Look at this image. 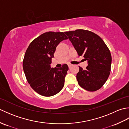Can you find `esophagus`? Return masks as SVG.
Here are the masks:
<instances>
[{
	"mask_svg": "<svg viewBox=\"0 0 129 129\" xmlns=\"http://www.w3.org/2000/svg\"><path fill=\"white\" fill-rule=\"evenodd\" d=\"M68 67H69V68H70V67H72V65H70V64H68Z\"/></svg>",
	"mask_w": 129,
	"mask_h": 129,
	"instance_id": "34e87169",
	"label": "esophagus"
}]
</instances>
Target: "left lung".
<instances>
[{"mask_svg":"<svg viewBox=\"0 0 129 129\" xmlns=\"http://www.w3.org/2000/svg\"><path fill=\"white\" fill-rule=\"evenodd\" d=\"M79 56H83L88 65L86 69L79 67L76 75L78 84L89 91L100 89L110 75V51L103 40L94 33L83 29L66 31Z\"/></svg>","mask_w":129,"mask_h":129,"instance_id":"left-lung-1","label":"left lung"}]
</instances>
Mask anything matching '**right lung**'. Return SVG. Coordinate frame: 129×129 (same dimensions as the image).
Segmentation results:
<instances>
[{
	"label": "right lung",
	"instance_id": "add662e5",
	"mask_svg": "<svg viewBox=\"0 0 129 129\" xmlns=\"http://www.w3.org/2000/svg\"><path fill=\"white\" fill-rule=\"evenodd\" d=\"M67 39L63 32H46L33 40L27 49L24 72L31 88L41 95L51 96L64 85L68 66L65 64L60 68H51L50 64L56 46Z\"/></svg>",
	"mask_w": 129,
	"mask_h": 129
}]
</instances>
